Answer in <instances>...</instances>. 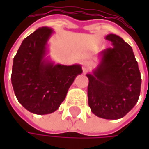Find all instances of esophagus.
<instances>
[{
	"instance_id": "34e87169",
	"label": "esophagus",
	"mask_w": 149,
	"mask_h": 149,
	"mask_svg": "<svg viewBox=\"0 0 149 149\" xmlns=\"http://www.w3.org/2000/svg\"><path fill=\"white\" fill-rule=\"evenodd\" d=\"M92 67V65L90 61H84L82 64V69H83V72L84 73H87Z\"/></svg>"
}]
</instances>
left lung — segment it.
<instances>
[{"instance_id": "8db88e82", "label": "left lung", "mask_w": 149, "mask_h": 149, "mask_svg": "<svg viewBox=\"0 0 149 149\" xmlns=\"http://www.w3.org/2000/svg\"><path fill=\"white\" fill-rule=\"evenodd\" d=\"M112 47L98 55V65L87 73L88 104L98 117L116 120L127 115L140 97L141 78L132 47L120 36H105Z\"/></svg>"}]
</instances>
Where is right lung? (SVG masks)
I'll return each mask as SVG.
<instances>
[{
    "label": "right lung",
    "instance_id": "add662e5",
    "mask_svg": "<svg viewBox=\"0 0 149 149\" xmlns=\"http://www.w3.org/2000/svg\"><path fill=\"white\" fill-rule=\"evenodd\" d=\"M54 31L42 26L22 41L14 58L11 82L15 96L26 109L36 115L56 111L77 75L79 64H55L47 55Z\"/></svg>",
    "mask_w": 149,
    "mask_h": 149
}]
</instances>
